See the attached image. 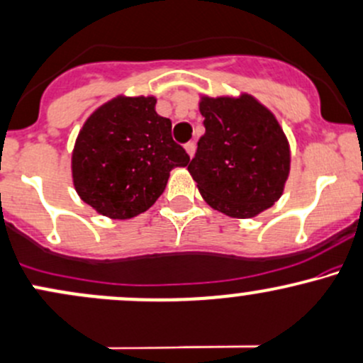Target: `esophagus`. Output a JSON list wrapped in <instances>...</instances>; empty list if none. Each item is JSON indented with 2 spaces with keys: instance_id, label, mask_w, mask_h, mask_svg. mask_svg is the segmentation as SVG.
Masks as SVG:
<instances>
[{
  "instance_id": "34e87169",
  "label": "esophagus",
  "mask_w": 363,
  "mask_h": 363,
  "mask_svg": "<svg viewBox=\"0 0 363 363\" xmlns=\"http://www.w3.org/2000/svg\"><path fill=\"white\" fill-rule=\"evenodd\" d=\"M184 150H186V153L189 155V158H193L194 157V151H196V145H194V143H186Z\"/></svg>"
}]
</instances>
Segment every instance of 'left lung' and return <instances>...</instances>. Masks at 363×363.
<instances>
[{
	"instance_id": "obj_1",
	"label": "left lung",
	"mask_w": 363,
	"mask_h": 363,
	"mask_svg": "<svg viewBox=\"0 0 363 363\" xmlns=\"http://www.w3.org/2000/svg\"><path fill=\"white\" fill-rule=\"evenodd\" d=\"M205 134L188 165L203 200L234 218L257 217L281 198L291 151L276 115L252 94L201 96Z\"/></svg>"
}]
</instances>
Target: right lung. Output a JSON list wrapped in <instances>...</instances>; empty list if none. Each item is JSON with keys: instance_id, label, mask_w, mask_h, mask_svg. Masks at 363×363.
Here are the masks:
<instances>
[{"instance_id": "right-lung-1", "label": "right lung", "mask_w": 363, "mask_h": 363, "mask_svg": "<svg viewBox=\"0 0 363 363\" xmlns=\"http://www.w3.org/2000/svg\"><path fill=\"white\" fill-rule=\"evenodd\" d=\"M155 96H117L87 117L72 151L81 200L110 218H133L160 198L175 167L189 157L172 139V122Z\"/></svg>"}]
</instances>
